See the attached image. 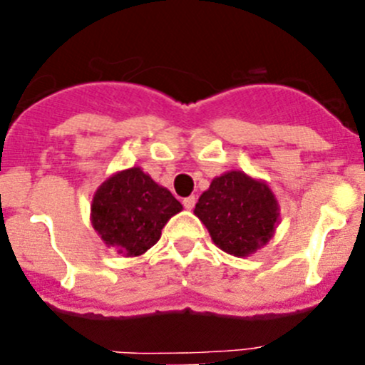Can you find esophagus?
Instances as JSON below:
<instances>
[{
	"label": "esophagus",
	"mask_w": 365,
	"mask_h": 365,
	"mask_svg": "<svg viewBox=\"0 0 365 365\" xmlns=\"http://www.w3.org/2000/svg\"><path fill=\"white\" fill-rule=\"evenodd\" d=\"M194 205H196V196H189L183 200V206H185L187 210H192Z\"/></svg>",
	"instance_id": "34e87169"
}]
</instances>
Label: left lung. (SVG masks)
I'll list each match as a JSON object with an SVG mask.
<instances>
[{"instance_id":"left-lung-1","label":"left lung","mask_w":365,"mask_h":365,"mask_svg":"<svg viewBox=\"0 0 365 365\" xmlns=\"http://www.w3.org/2000/svg\"><path fill=\"white\" fill-rule=\"evenodd\" d=\"M279 212L268 183L238 169L213 178L194 208L213 244L237 257L251 256L272 240L281 222Z\"/></svg>"}]
</instances>
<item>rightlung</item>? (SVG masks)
<instances>
[{"instance_id": "add662e5", "label": "right lung", "mask_w": 365, "mask_h": 365, "mask_svg": "<svg viewBox=\"0 0 365 365\" xmlns=\"http://www.w3.org/2000/svg\"><path fill=\"white\" fill-rule=\"evenodd\" d=\"M183 206L141 168L109 176L91 200V226L108 247L125 257L145 254L159 242L162 227Z\"/></svg>"}]
</instances>
